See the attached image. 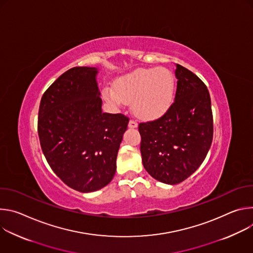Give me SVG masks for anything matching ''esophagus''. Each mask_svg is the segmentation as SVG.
<instances>
[{
    "mask_svg": "<svg viewBox=\"0 0 253 253\" xmlns=\"http://www.w3.org/2000/svg\"><path fill=\"white\" fill-rule=\"evenodd\" d=\"M128 126H129V128H137L138 124H137V122H136V121H134V120H130V121H129Z\"/></svg>",
    "mask_w": 253,
    "mask_h": 253,
    "instance_id": "obj_1",
    "label": "esophagus"
}]
</instances>
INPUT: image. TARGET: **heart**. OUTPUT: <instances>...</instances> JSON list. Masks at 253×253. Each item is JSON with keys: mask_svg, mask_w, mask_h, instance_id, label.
<instances>
[{"mask_svg": "<svg viewBox=\"0 0 253 253\" xmlns=\"http://www.w3.org/2000/svg\"><path fill=\"white\" fill-rule=\"evenodd\" d=\"M104 97L114 104L132 101L135 114L144 119H154L164 114L171 106L175 94V79L166 68L139 69L115 84L107 86Z\"/></svg>", "mask_w": 253, "mask_h": 253, "instance_id": "1", "label": "heart"}]
</instances>
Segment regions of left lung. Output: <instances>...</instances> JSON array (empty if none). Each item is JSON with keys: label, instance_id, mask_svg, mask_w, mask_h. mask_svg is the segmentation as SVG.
<instances>
[{"label": "left lung", "instance_id": "obj_1", "mask_svg": "<svg viewBox=\"0 0 253 253\" xmlns=\"http://www.w3.org/2000/svg\"><path fill=\"white\" fill-rule=\"evenodd\" d=\"M174 103L157 120L140 123V150L146 171L170 185L184 181L205 159L213 138L211 100L206 85L176 65Z\"/></svg>", "mask_w": 253, "mask_h": 253}]
</instances>
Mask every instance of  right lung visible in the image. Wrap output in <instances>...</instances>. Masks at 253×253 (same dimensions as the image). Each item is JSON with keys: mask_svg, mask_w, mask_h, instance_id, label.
<instances>
[{"mask_svg": "<svg viewBox=\"0 0 253 253\" xmlns=\"http://www.w3.org/2000/svg\"><path fill=\"white\" fill-rule=\"evenodd\" d=\"M98 68L74 67L44 93L38 118L42 151L69 187L97 191L111 182L129 119L102 112Z\"/></svg>", "mask_w": 253, "mask_h": 253, "instance_id": "obj_1", "label": "right lung"}]
</instances>
